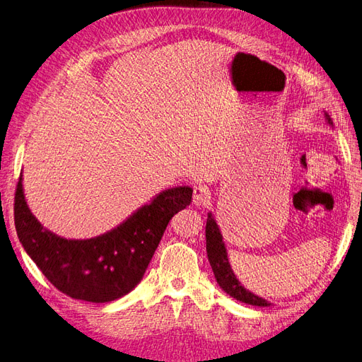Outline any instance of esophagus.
<instances>
[{"instance_id": "1", "label": "esophagus", "mask_w": 362, "mask_h": 362, "mask_svg": "<svg viewBox=\"0 0 362 362\" xmlns=\"http://www.w3.org/2000/svg\"><path fill=\"white\" fill-rule=\"evenodd\" d=\"M210 199H211V194H210L207 186H203V185L195 186L194 195H192L194 206H197V207L207 206V204H210Z\"/></svg>"}]
</instances>
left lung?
<instances>
[{
  "label": "left lung",
  "mask_w": 362,
  "mask_h": 362,
  "mask_svg": "<svg viewBox=\"0 0 362 362\" xmlns=\"http://www.w3.org/2000/svg\"><path fill=\"white\" fill-rule=\"evenodd\" d=\"M325 115V120L329 127L332 125V119L331 116L324 112ZM206 249H207V258L209 262L211 265L213 274H215L216 282L219 284V286L222 288V291H225L228 293L230 297L246 303V304H252V305H259V307H269L270 303L258 297L257 293L250 292L249 289H246L242 282L237 279V276L234 274L231 264L228 259V252H226L225 243H223V237L221 234L219 225L216 223L215 216L211 215V211L207 213V223H206Z\"/></svg>",
  "instance_id": "obj_1"
}]
</instances>
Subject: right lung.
Segmentation results:
<instances>
[{
    "mask_svg": "<svg viewBox=\"0 0 362 362\" xmlns=\"http://www.w3.org/2000/svg\"><path fill=\"white\" fill-rule=\"evenodd\" d=\"M22 174L15 197L19 242L49 282L74 300L109 303L127 296L146 273L168 222L189 206L191 186H174L116 228L92 238H64L38 222L26 204Z\"/></svg>",
    "mask_w": 362,
    "mask_h": 362,
    "instance_id": "obj_1",
    "label": "right lung"
}]
</instances>
